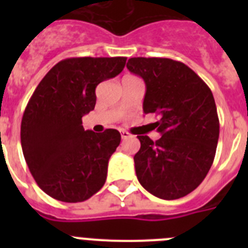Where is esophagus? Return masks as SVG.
Listing matches in <instances>:
<instances>
[{"label":"esophagus","mask_w":248,"mask_h":248,"mask_svg":"<svg viewBox=\"0 0 248 248\" xmlns=\"http://www.w3.org/2000/svg\"><path fill=\"white\" fill-rule=\"evenodd\" d=\"M120 134H122V139H128V138H130V134H129L128 131H125V130H123Z\"/></svg>","instance_id":"obj_1"}]
</instances>
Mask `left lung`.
<instances>
[{"mask_svg":"<svg viewBox=\"0 0 248 248\" xmlns=\"http://www.w3.org/2000/svg\"><path fill=\"white\" fill-rule=\"evenodd\" d=\"M126 68L145 82L143 110L155 113L161 138L138 135L135 172L144 189L164 200L194 191L214 163L220 134L214 95L186 64L169 58H130Z\"/></svg>","mask_w":248,"mask_h":248,"instance_id":"8db88e82","label":"left lung"}]
</instances>
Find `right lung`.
<instances>
[{
    "label": "right lung",
    "mask_w": 248,
    "mask_h": 248,
    "mask_svg": "<svg viewBox=\"0 0 248 248\" xmlns=\"http://www.w3.org/2000/svg\"><path fill=\"white\" fill-rule=\"evenodd\" d=\"M125 57L67 58L37 85L23 113L21 144L37 185L50 198L82 202L103 187L120 133L84 130L82 118L95 107V88L117 77Z\"/></svg>",
    "instance_id": "add662e5"
}]
</instances>
